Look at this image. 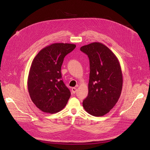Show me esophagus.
<instances>
[{
    "label": "esophagus",
    "mask_w": 150,
    "mask_h": 150,
    "mask_svg": "<svg viewBox=\"0 0 150 150\" xmlns=\"http://www.w3.org/2000/svg\"><path fill=\"white\" fill-rule=\"evenodd\" d=\"M76 88H75V87H73V88H72V93H74V94H75L76 92Z\"/></svg>",
    "instance_id": "esophagus-1"
}]
</instances>
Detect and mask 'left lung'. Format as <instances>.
I'll return each mask as SVG.
<instances>
[{
    "mask_svg": "<svg viewBox=\"0 0 150 150\" xmlns=\"http://www.w3.org/2000/svg\"><path fill=\"white\" fill-rule=\"evenodd\" d=\"M90 60L88 96L82 102L84 109L94 116L110 112L121 94L123 78L119 62L105 45L93 42L80 48Z\"/></svg>",
    "mask_w": 150,
    "mask_h": 150,
    "instance_id": "obj_1",
    "label": "left lung"
}]
</instances>
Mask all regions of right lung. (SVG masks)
Segmentation results:
<instances>
[{
  "label": "right lung",
  "instance_id": "right-lung-1",
  "mask_svg": "<svg viewBox=\"0 0 150 150\" xmlns=\"http://www.w3.org/2000/svg\"><path fill=\"white\" fill-rule=\"evenodd\" d=\"M76 45L54 43L41 50L34 57L28 78V90L37 108L55 113L67 105L71 92L62 79L61 67L65 57Z\"/></svg>",
  "mask_w": 150,
  "mask_h": 150
}]
</instances>
